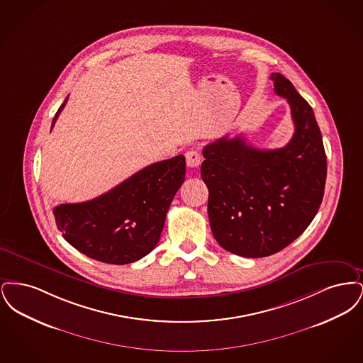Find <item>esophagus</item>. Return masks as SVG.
I'll list each match as a JSON object with an SVG mask.
<instances>
[{"label": "esophagus", "mask_w": 363, "mask_h": 363, "mask_svg": "<svg viewBox=\"0 0 363 363\" xmlns=\"http://www.w3.org/2000/svg\"><path fill=\"white\" fill-rule=\"evenodd\" d=\"M186 164L189 167H199L200 163H201V155L199 151L196 150H190L186 152Z\"/></svg>", "instance_id": "1"}]
</instances>
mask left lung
I'll use <instances>...</instances> for the list:
<instances>
[{
	"instance_id": "8db88e82",
	"label": "left lung",
	"mask_w": 363,
	"mask_h": 363,
	"mask_svg": "<svg viewBox=\"0 0 363 363\" xmlns=\"http://www.w3.org/2000/svg\"><path fill=\"white\" fill-rule=\"evenodd\" d=\"M277 95L291 107L295 132L284 147L259 150L245 138H219L203 150L208 218L218 243L242 257H267L295 241L321 206L327 155L313 108L280 73Z\"/></svg>"
}]
</instances>
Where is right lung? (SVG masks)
I'll return each mask as SVG.
<instances>
[{
	"label": "right lung",
	"mask_w": 363,
	"mask_h": 363,
	"mask_svg": "<svg viewBox=\"0 0 363 363\" xmlns=\"http://www.w3.org/2000/svg\"><path fill=\"white\" fill-rule=\"evenodd\" d=\"M68 98L52 118V129ZM185 181V156L156 162L86 203L52 209L70 245L91 259L129 264L147 256L160 240L166 215Z\"/></svg>",
	"instance_id": "add662e5"
}]
</instances>
